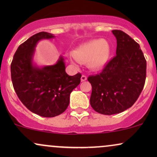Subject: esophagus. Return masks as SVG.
<instances>
[{
    "mask_svg": "<svg viewBox=\"0 0 157 157\" xmlns=\"http://www.w3.org/2000/svg\"><path fill=\"white\" fill-rule=\"evenodd\" d=\"M87 80V77L86 76V75H82V77H81V81L82 82H84V81H86Z\"/></svg>",
    "mask_w": 157,
    "mask_h": 157,
    "instance_id": "1",
    "label": "esophagus"
}]
</instances>
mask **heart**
I'll return each mask as SVG.
<instances>
[{
	"label": "heart",
	"instance_id": "b5f03b06",
	"mask_svg": "<svg viewBox=\"0 0 157 157\" xmlns=\"http://www.w3.org/2000/svg\"><path fill=\"white\" fill-rule=\"evenodd\" d=\"M110 55L109 43L103 39H94L77 46L73 51V55L69 56V59L73 63H76L77 60L86 63L89 68L98 70L107 64Z\"/></svg>",
	"mask_w": 157,
	"mask_h": 157
}]
</instances>
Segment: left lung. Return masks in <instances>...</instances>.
<instances>
[{"instance_id":"8db88e82","label":"left lung","mask_w":157,"mask_h":157,"mask_svg":"<svg viewBox=\"0 0 157 157\" xmlns=\"http://www.w3.org/2000/svg\"><path fill=\"white\" fill-rule=\"evenodd\" d=\"M112 32L117 39V55L101 72L88 77L92 86L90 104L95 111L105 115L131 108L146 78V60L140 45L121 30Z\"/></svg>"}]
</instances>
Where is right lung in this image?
<instances>
[{"instance_id":"1","label":"right lung","mask_w":157,"mask_h":157,"mask_svg":"<svg viewBox=\"0 0 157 157\" xmlns=\"http://www.w3.org/2000/svg\"><path fill=\"white\" fill-rule=\"evenodd\" d=\"M53 37L46 32L32 36L20 45L11 63L12 85L20 100L29 111L44 117L64 112L70 94L80 83L81 74L68 75L62 57L53 66L38 68L32 63L37 42Z\"/></svg>"}]
</instances>
